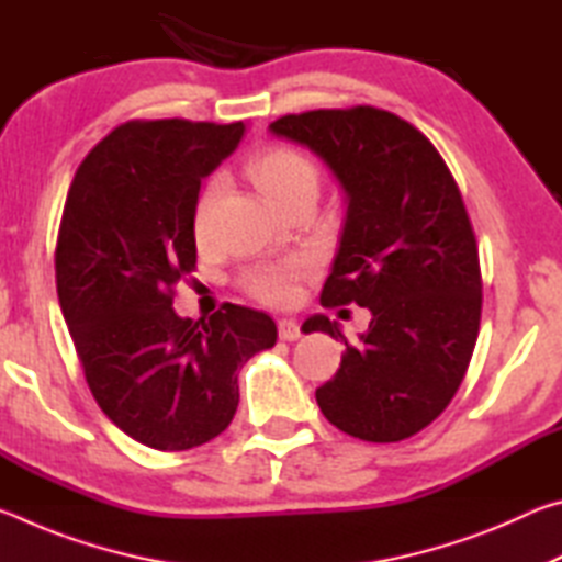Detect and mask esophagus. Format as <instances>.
I'll use <instances>...</instances> for the list:
<instances>
[{"instance_id":"1","label":"esophagus","mask_w":562,"mask_h":562,"mask_svg":"<svg viewBox=\"0 0 562 562\" xmlns=\"http://www.w3.org/2000/svg\"><path fill=\"white\" fill-rule=\"evenodd\" d=\"M278 329H280V339L282 341H297L302 337L300 325L294 319H280L278 322Z\"/></svg>"}]
</instances>
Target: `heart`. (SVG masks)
Segmentation results:
<instances>
[{"label": "heart", "mask_w": 562, "mask_h": 562, "mask_svg": "<svg viewBox=\"0 0 562 562\" xmlns=\"http://www.w3.org/2000/svg\"><path fill=\"white\" fill-rule=\"evenodd\" d=\"M247 176H250L252 183L258 186L260 193L268 198L274 207L284 205L302 193L317 195V183H319L317 168L312 166V160H307L302 154H297V150H290V148L262 150V154H258L250 164H247ZM217 190H221V180L213 178L211 183L203 188V193L195 203L193 227L201 240H205V237L211 235L213 205H215ZM310 268H312L310 258L297 255V258L258 265V268L247 270L243 284L247 292L255 294V297L262 302L284 304L294 297L297 280L302 274H307Z\"/></svg>", "instance_id": "b5f03b06"}]
</instances>
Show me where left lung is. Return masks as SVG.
Returning a JSON list of instances; mask_svg holds the SVG:
<instances>
[{
	"label": "left lung",
	"mask_w": 562,
	"mask_h": 562,
	"mask_svg": "<svg viewBox=\"0 0 562 562\" xmlns=\"http://www.w3.org/2000/svg\"><path fill=\"white\" fill-rule=\"evenodd\" d=\"M270 133L310 148L345 193L322 304L372 312L357 345L325 315L302 325L347 345L317 389L322 414L361 441L408 439L459 392L479 337V245L459 186L431 140L382 109L290 113Z\"/></svg>",
	"instance_id": "1"
}]
</instances>
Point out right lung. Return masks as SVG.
Segmentation results:
<instances>
[{
  "label": "right lung",
  "mask_w": 562,
  "mask_h": 562,
  "mask_svg": "<svg viewBox=\"0 0 562 562\" xmlns=\"http://www.w3.org/2000/svg\"><path fill=\"white\" fill-rule=\"evenodd\" d=\"M245 123L128 121L83 158L56 240V292L93 398L131 439L158 451L207 443L233 422L237 369L274 347L265 312L227 304L190 319L176 284L195 270L201 180Z\"/></svg>",
  "instance_id": "add662e5"
}]
</instances>
